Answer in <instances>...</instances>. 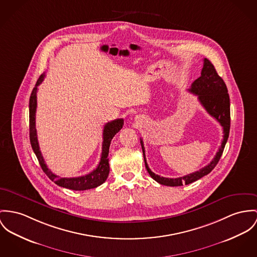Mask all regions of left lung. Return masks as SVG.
<instances>
[{"label": "left lung", "instance_id": "obj_1", "mask_svg": "<svg viewBox=\"0 0 257 257\" xmlns=\"http://www.w3.org/2000/svg\"><path fill=\"white\" fill-rule=\"evenodd\" d=\"M188 91L198 96L199 102L205 108V110L212 117L216 119L220 123V125L223 127V133H224L223 141L214 158L210 161L209 164H207L203 168L183 177L165 178L160 177L159 175L155 174L149 168L147 159L145 157L144 143H143V140L140 139L143 155H144L145 165L149 174L158 183L164 186L178 187V186H183V184L189 185L193 182H196L198 179L207 175L208 173H210L213 170V168L217 165L218 161L223 154L227 140L229 138L231 116H230V98L228 94V89L225 82L218 75L214 65L208 59H203V67L201 69V74L198 79L193 82L191 88L188 89Z\"/></svg>", "mask_w": 257, "mask_h": 257}]
</instances>
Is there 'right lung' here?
I'll use <instances>...</instances> for the list:
<instances>
[{
    "label": "right lung",
    "mask_w": 257,
    "mask_h": 257,
    "mask_svg": "<svg viewBox=\"0 0 257 257\" xmlns=\"http://www.w3.org/2000/svg\"><path fill=\"white\" fill-rule=\"evenodd\" d=\"M45 78V74L43 73L37 80V83L31 93L30 99H29V136H30V143L35 153L36 157L38 158L40 165L45 172V174L50 178L54 183H56L59 187L74 190V191H85L89 189H94L99 187L108 176L109 173V163H108V153H109V146L112 138L116 135L121 130L124 121L123 119L119 118L112 120L106 123L103 127L102 132V148H101V157L99 160L98 167L93 170L91 173L74 178H62L57 176L54 174L45 163L44 158L40 151L39 143L37 139V131L35 125V116H36V108H37V91L38 86L43 82Z\"/></svg>",
    "instance_id": "1"
}]
</instances>
